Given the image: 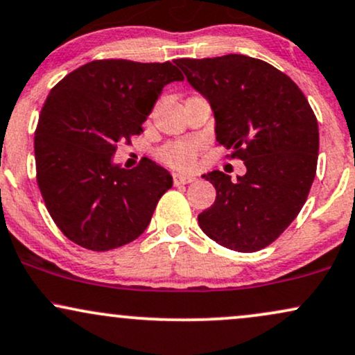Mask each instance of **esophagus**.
Returning a JSON list of instances; mask_svg holds the SVG:
<instances>
[{
	"instance_id": "1",
	"label": "esophagus",
	"mask_w": 355,
	"mask_h": 355,
	"mask_svg": "<svg viewBox=\"0 0 355 355\" xmlns=\"http://www.w3.org/2000/svg\"><path fill=\"white\" fill-rule=\"evenodd\" d=\"M195 177H189V175H180V173H175L173 175V183L175 185H187V183L195 182Z\"/></svg>"
}]
</instances>
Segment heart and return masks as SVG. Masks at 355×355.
<instances>
[{
  "instance_id": "b5f03b06",
  "label": "heart",
  "mask_w": 355,
  "mask_h": 355,
  "mask_svg": "<svg viewBox=\"0 0 355 355\" xmlns=\"http://www.w3.org/2000/svg\"><path fill=\"white\" fill-rule=\"evenodd\" d=\"M160 159L173 168L190 170L196 160V147L190 142L168 144L160 150Z\"/></svg>"
}]
</instances>
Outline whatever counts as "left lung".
I'll return each instance as SVG.
<instances>
[{"label":"left lung","mask_w":355,"mask_h":355,"mask_svg":"<svg viewBox=\"0 0 355 355\" xmlns=\"http://www.w3.org/2000/svg\"><path fill=\"white\" fill-rule=\"evenodd\" d=\"M175 64L210 102L216 142L246 166L234 182L220 170L203 175L216 200L198 215L200 228L228 250H263L306 203L318 166V119L294 80L261 59L226 54Z\"/></svg>","instance_id":"8db88e82"}]
</instances>
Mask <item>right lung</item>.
I'll use <instances>...</instances> for the list:
<instances>
[{"mask_svg":"<svg viewBox=\"0 0 355 355\" xmlns=\"http://www.w3.org/2000/svg\"><path fill=\"white\" fill-rule=\"evenodd\" d=\"M183 80L172 62L102 59L51 89L34 134L37 185L51 218L76 245L109 251L150 223L172 175L150 159L114 164L117 144L142 134L162 89Z\"/></svg>","mask_w":355,"mask_h":355,"instance_id":"1","label":"right lung"}]
</instances>
